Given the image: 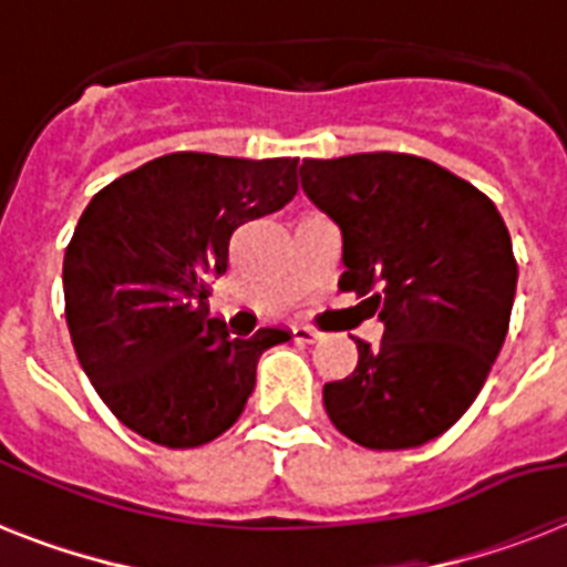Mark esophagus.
Returning a JSON list of instances; mask_svg holds the SVG:
<instances>
[{
    "label": "esophagus",
    "instance_id": "1",
    "mask_svg": "<svg viewBox=\"0 0 567 567\" xmlns=\"http://www.w3.org/2000/svg\"><path fill=\"white\" fill-rule=\"evenodd\" d=\"M291 332H293V341H300V344H311V341H318V338H320L318 329L302 327V323H297V327H293Z\"/></svg>",
    "mask_w": 567,
    "mask_h": 567
}]
</instances>
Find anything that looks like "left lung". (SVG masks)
Returning <instances> with one entry per match:
<instances>
[{"instance_id": "obj_1", "label": "left lung", "mask_w": 567, "mask_h": 567, "mask_svg": "<svg viewBox=\"0 0 567 567\" xmlns=\"http://www.w3.org/2000/svg\"><path fill=\"white\" fill-rule=\"evenodd\" d=\"M302 190L344 238L341 291L382 320L323 385L329 421L371 450L439 439L483 391L509 329L518 261L483 190L405 153L306 158Z\"/></svg>"}]
</instances>
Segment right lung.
Wrapping results in <instances>:
<instances>
[{"mask_svg": "<svg viewBox=\"0 0 567 567\" xmlns=\"http://www.w3.org/2000/svg\"><path fill=\"white\" fill-rule=\"evenodd\" d=\"M300 158L171 153L93 196L64 252L75 355L120 423L171 450L203 447L238 421L267 347L285 329L231 338L208 315L229 238L297 194Z\"/></svg>", "mask_w": 567, "mask_h": 567, "instance_id": "obj_1", "label": "right lung"}]
</instances>
